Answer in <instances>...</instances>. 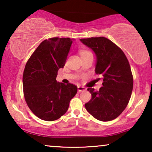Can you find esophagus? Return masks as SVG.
I'll use <instances>...</instances> for the list:
<instances>
[{
	"label": "esophagus",
	"instance_id": "obj_1",
	"mask_svg": "<svg viewBox=\"0 0 152 152\" xmlns=\"http://www.w3.org/2000/svg\"><path fill=\"white\" fill-rule=\"evenodd\" d=\"M77 88H78L79 92H82V91H85L86 90V88H85V87L82 86H79L77 87Z\"/></svg>",
	"mask_w": 152,
	"mask_h": 152
}]
</instances>
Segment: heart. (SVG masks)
Instances as JSON below:
<instances>
[{"label":"heart","mask_w":152,"mask_h":152,"mask_svg":"<svg viewBox=\"0 0 152 152\" xmlns=\"http://www.w3.org/2000/svg\"><path fill=\"white\" fill-rule=\"evenodd\" d=\"M87 53H90V52H88V51H87V50H82V51L80 52L81 56L84 55H85V54H87Z\"/></svg>","instance_id":"heart-1"}]
</instances>
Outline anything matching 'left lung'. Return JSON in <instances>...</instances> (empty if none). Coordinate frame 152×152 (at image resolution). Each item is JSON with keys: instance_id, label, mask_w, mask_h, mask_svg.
I'll return each mask as SVG.
<instances>
[{"instance_id": "1", "label": "left lung", "mask_w": 152, "mask_h": 152, "mask_svg": "<svg viewBox=\"0 0 152 152\" xmlns=\"http://www.w3.org/2000/svg\"><path fill=\"white\" fill-rule=\"evenodd\" d=\"M80 41L95 53V71L103 81L99 91L88 88L92 97L85 104L86 109L100 121L115 119L125 109L133 90L134 80L127 58L119 47L105 37Z\"/></svg>"}]
</instances>
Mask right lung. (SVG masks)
Wrapping results in <instances>:
<instances>
[{
  "label": "right lung",
  "mask_w": 152,
  "mask_h": 152,
  "mask_svg": "<svg viewBox=\"0 0 152 152\" xmlns=\"http://www.w3.org/2000/svg\"><path fill=\"white\" fill-rule=\"evenodd\" d=\"M73 39L54 38L40 43L27 62L23 75L25 99L32 113L45 121H54L66 113L77 87L56 80L65 65Z\"/></svg>",
  "instance_id": "right-lung-1"
}]
</instances>
